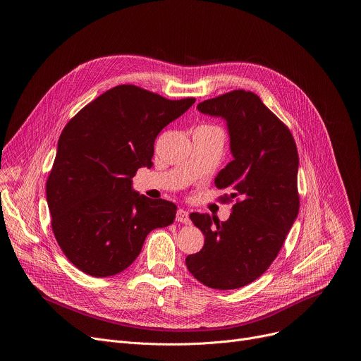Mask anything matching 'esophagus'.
Returning <instances> with one entry per match:
<instances>
[{
	"label": "esophagus",
	"mask_w": 361,
	"mask_h": 361,
	"mask_svg": "<svg viewBox=\"0 0 361 361\" xmlns=\"http://www.w3.org/2000/svg\"><path fill=\"white\" fill-rule=\"evenodd\" d=\"M176 220L178 221V223H183V224H191V220H190V214H188V212L187 210H183V209H180L178 212H177V216H176Z\"/></svg>",
	"instance_id": "34e87169"
}]
</instances>
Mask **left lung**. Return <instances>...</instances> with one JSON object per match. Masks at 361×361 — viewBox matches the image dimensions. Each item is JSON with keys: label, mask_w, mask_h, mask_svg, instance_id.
Instances as JSON below:
<instances>
[{"label": "left lung", "mask_w": 361, "mask_h": 361, "mask_svg": "<svg viewBox=\"0 0 361 361\" xmlns=\"http://www.w3.org/2000/svg\"><path fill=\"white\" fill-rule=\"evenodd\" d=\"M198 111L227 121L230 161L216 177L235 198L227 221L191 213L204 245L187 255L188 271L217 290L244 287L274 262L300 209L298 152L288 127L251 91L234 90L197 106Z\"/></svg>", "instance_id": "1"}]
</instances>
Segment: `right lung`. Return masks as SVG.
Returning <instances> with one entry per match:
<instances>
[{
    "instance_id": "right-lung-1",
    "label": "right lung",
    "mask_w": 361,
    "mask_h": 361,
    "mask_svg": "<svg viewBox=\"0 0 361 361\" xmlns=\"http://www.w3.org/2000/svg\"><path fill=\"white\" fill-rule=\"evenodd\" d=\"M195 98L167 99L137 85L97 97L64 127L47 180L51 227L67 259L92 277L121 273L154 228L170 226L177 205L133 190L152 167L154 141Z\"/></svg>"
}]
</instances>
